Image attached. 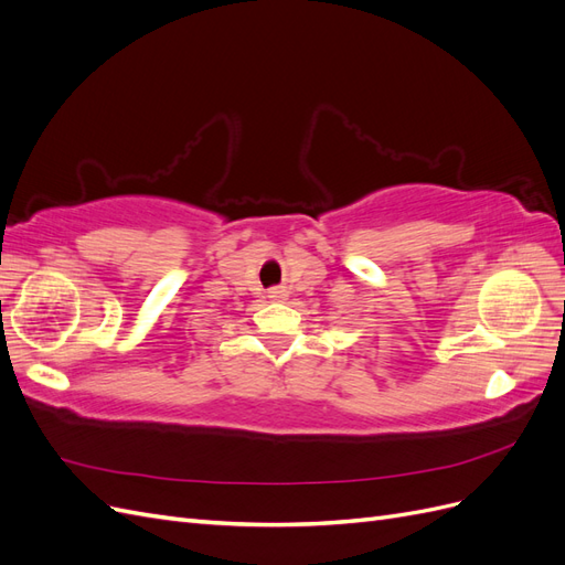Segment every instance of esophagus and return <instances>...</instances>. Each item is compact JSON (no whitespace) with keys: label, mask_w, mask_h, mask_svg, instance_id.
Listing matches in <instances>:
<instances>
[{"label":"esophagus","mask_w":565,"mask_h":565,"mask_svg":"<svg viewBox=\"0 0 565 565\" xmlns=\"http://www.w3.org/2000/svg\"><path fill=\"white\" fill-rule=\"evenodd\" d=\"M289 297V292L285 287H273V289H268V299H273V301H285Z\"/></svg>","instance_id":"34e87169"}]
</instances>
